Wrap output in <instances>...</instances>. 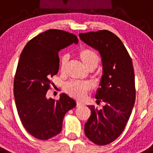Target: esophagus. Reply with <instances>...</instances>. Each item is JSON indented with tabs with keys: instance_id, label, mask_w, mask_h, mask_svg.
I'll return each instance as SVG.
<instances>
[{
	"instance_id": "34e87169",
	"label": "esophagus",
	"mask_w": 153,
	"mask_h": 153,
	"mask_svg": "<svg viewBox=\"0 0 153 153\" xmlns=\"http://www.w3.org/2000/svg\"><path fill=\"white\" fill-rule=\"evenodd\" d=\"M83 102H79V101H77V102H76V106H77V107H79V106H83Z\"/></svg>"
}]
</instances>
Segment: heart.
Masks as SVG:
<instances>
[{
  "label": "heart",
  "mask_w": 153,
  "mask_h": 153,
  "mask_svg": "<svg viewBox=\"0 0 153 153\" xmlns=\"http://www.w3.org/2000/svg\"><path fill=\"white\" fill-rule=\"evenodd\" d=\"M78 57L86 68L95 69L100 62V56L94 51L89 48H82L77 53ZM68 61L67 56H63L60 60V70L61 72L64 70L65 67ZM64 90L67 94L74 98L81 100L84 98L90 90V86L87 83L79 82V81H70L63 86Z\"/></svg>",
  "instance_id": "b5f03b06"
}]
</instances>
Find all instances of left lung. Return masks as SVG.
Listing matches in <instances>:
<instances>
[{
    "instance_id": "8db88e82",
    "label": "left lung",
    "mask_w": 153,
    "mask_h": 153,
    "mask_svg": "<svg viewBox=\"0 0 153 153\" xmlns=\"http://www.w3.org/2000/svg\"><path fill=\"white\" fill-rule=\"evenodd\" d=\"M85 44L100 52L103 74L97 102L102 109L90 106L91 115L84 126L86 137L97 145L113 143L125 129L136 100L135 74L132 59L123 42L106 30L79 33Z\"/></svg>"
}]
</instances>
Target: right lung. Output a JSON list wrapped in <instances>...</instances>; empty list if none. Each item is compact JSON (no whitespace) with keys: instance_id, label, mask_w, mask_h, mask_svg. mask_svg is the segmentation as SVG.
I'll return each mask as SVG.
<instances>
[{"instance_id":"right-lung-1","label":"right lung","mask_w":153,"mask_h":153,"mask_svg":"<svg viewBox=\"0 0 153 153\" xmlns=\"http://www.w3.org/2000/svg\"><path fill=\"white\" fill-rule=\"evenodd\" d=\"M73 43H78L76 35L48 30L31 39L20 56L13 80L16 107L25 129L38 140L59 134L65 114L76 106L65 93L58 100L46 97L53 84L50 79L59 70V51Z\"/></svg>"}]
</instances>
